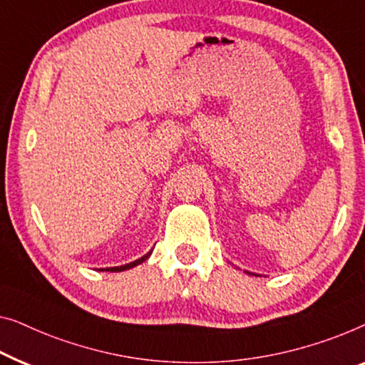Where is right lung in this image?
<instances>
[{"label": "right lung", "instance_id": "add662e5", "mask_svg": "<svg viewBox=\"0 0 365 365\" xmlns=\"http://www.w3.org/2000/svg\"><path fill=\"white\" fill-rule=\"evenodd\" d=\"M150 253L152 251H148L147 255H143L142 258H138V259H135V261H132V263H129V264H124V266H114V268H106V269H101V271H110V273H119V271H125V269H130V268H133V266H137V264H140V263H143V261H145L148 256H150Z\"/></svg>", "mask_w": 365, "mask_h": 365}]
</instances>
